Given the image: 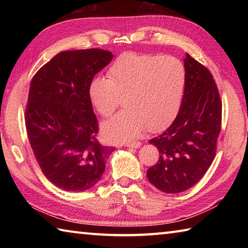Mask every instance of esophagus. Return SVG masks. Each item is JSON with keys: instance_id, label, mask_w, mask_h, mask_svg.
I'll return each mask as SVG.
<instances>
[{"instance_id": "obj_1", "label": "esophagus", "mask_w": 248, "mask_h": 248, "mask_svg": "<svg viewBox=\"0 0 248 248\" xmlns=\"http://www.w3.org/2000/svg\"><path fill=\"white\" fill-rule=\"evenodd\" d=\"M125 146H127V148H131V149H138L141 146V142H131V143H125Z\"/></svg>"}]
</instances>
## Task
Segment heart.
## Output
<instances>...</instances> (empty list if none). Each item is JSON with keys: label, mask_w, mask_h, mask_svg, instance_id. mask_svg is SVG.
Segmentation results:
<instances>
[{"label": "heart", "mask_w": 248, "mask_h": 248, "mask_svg": "<svg viewBox=\"0 0 248 248\" xmlns=\"http://www.w3.org/2000/svg\"><path fill=\"white\" fill-rule=\"evenodd\" d=\"M186 83V69L177 58L124 52L109 66L107 78L91 79L87 95L103 117L114 114L120 102L124 105L102 131L109 141H127L145 128L158 132L169 127L179 112Z\"/></svg>", "instance_id": "heart-1"}]
</instances>
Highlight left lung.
<instances>
[{
    "label": "left lung",
    "instance_id": "obj_1",
    "mask_svg": "<svg viewBox=\"0 0 248 248\" xmlns=\"http://www.w3.org/2000/svg\"><path fill=\"white\" fill-rule=\"evenodd\" d=\"M184 65L187 83L178 115L149 141L158 149L159 158L146 176L166 194L189 189L202 178L215 159L221 131L222 103L212 74L188 53Z\"/></svg>",
    "mask_w": 248,
    "mask_h": 248
}]
</instances>
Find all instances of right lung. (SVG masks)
I'll return each instance as SVG.
<instances>
[{
  "label": "right lung",
  "instance_id": "right-lung-1",
  "mask_svg": "<svg viewBox=\"0 0 248 248\" xmlns=\"http://www.w3.org/2000/svg\"><path fill=\"white\" fill-rule=\"evenodd\" d=\"M112 58L102 49L62 51L31 79L25 111L29 143L46 177L63 190L95 186L114 151L96 138L98 121L87 95L91 79Z\"/></svg>",
  "mask_w": 248,
  "mask_h": 248
}]
</instances>
